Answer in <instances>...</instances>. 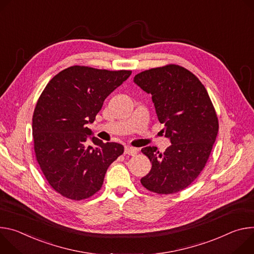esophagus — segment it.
<instances>
[{
  "label": "esophagus",
  "instance_id": "obj_1",
  "mask_svg": "<svg viewBox=\"0 0 254 254\" xmlns=\"http://www.w3.org/2000/svg\"><path fill=\"white\" fill-rule=\"evenodd\" d=\"M137 149L134 148V147H131V146H125V154L127 155H131V156H134L137 154Z\"/></svg>",
  "mask_w": 254,
  "mask_h": 254
}]
</instances>
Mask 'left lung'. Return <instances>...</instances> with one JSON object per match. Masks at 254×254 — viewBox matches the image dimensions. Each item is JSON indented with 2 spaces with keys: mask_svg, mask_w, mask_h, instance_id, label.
<instances>
[{
  "mask_svg": "<svg viewBox=\"0 0 254 254\" xmlns=\"http://www.w3.org/2000/svg\"><path fill=\"white\" fill-rule=\"evenodd\" d=\"M134 82L151 94L164 136L172 143L163 153L155 146L141 149L152 167L140 182L160 194L181 191L199 177L211 154L219 130L215 108L201 80L181 65L144 70Z\"/></svg>",
  "mask_w": 254,
  "mask_h": 254,
  "instance_id": "obj_1",
  "label": "left lung"
}]
</instances>
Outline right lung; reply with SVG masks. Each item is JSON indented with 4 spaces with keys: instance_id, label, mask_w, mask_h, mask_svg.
<instances>
[{
    "instance_id": "right-lung-1",
    "label": "right lung",
    "mask_w": 254,
    "mask_h": 254,
    "mask_svg": "<svg viewBox=\"0 0 254 254\" xmlns=\"http://www.w3.org/2000/svg\"><path fill=\"white\" fill-rule=\"evenodd\" d=\"M131 72L73 65L53 76L40 95L32 118L35 156L50 187L65 198L80 201L99 191L108 167L124 152L123 145L96 137L89 145L86 125Z\"/></svg>"
}]
</instances>
